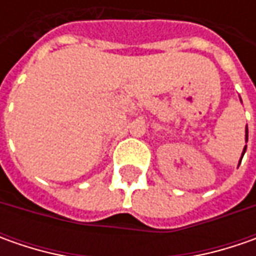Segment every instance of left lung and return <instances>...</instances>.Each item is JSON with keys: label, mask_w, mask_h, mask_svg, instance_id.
<instances>
[{"label": "left lung", "mask_w": 256, "mask_h": 256, "mask_svg": "<svg viewBox=\"0 0 256 256\" xmlns=\"http://www.w3.org/2000/svg\"><path fill=\"white\" fill-rule=\"evenodd\" d=\"M246 140H248V130H246ZM245 150H246V146H245ZM245 150H244V152H242V156H244V154H245Z\"/></svg>", "instance_id": "1"}]
</instances>
